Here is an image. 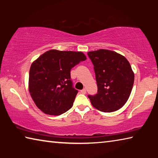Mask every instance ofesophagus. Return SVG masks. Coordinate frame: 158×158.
I'll use <instances>...</instances> for the list:
<instances>
[{
  "instance_id": "esophagus-1",
  "label": "esophagus",
  "mask_w": 158,
  "mask_h": 158,
  "mask_svg": "<svg viewBox=\"0 0 158 158\" xmlns=\"http://www.w3.org/2000/svg\"><path fill=\"white\" fill-rule=\"evenodd\" d=\"M85 93H86V89H84L81 90V93H82V94H85Z\"/></svg>"
}]
</instances>
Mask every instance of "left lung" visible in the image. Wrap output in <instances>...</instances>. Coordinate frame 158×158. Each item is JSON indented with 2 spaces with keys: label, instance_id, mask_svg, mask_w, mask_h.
<instances>
[{
  "label": "left lung",
  "instance_id": "1",
  "mask_svg": "<svg viewBox=\"0 0 158 158\" xmlns=\"http://www.w3.org/2000/svg\"><path fill=\"white\" fill-rule=\"evenodd\" d=\"M94 65L98 93L89 95L92 105L102 112H113L125 105L132 91L135 74L126 58L107 49L88 52Z\"/></svg>",
  "mask_w": 158,
  "mask_h": 158
}]
</instances>
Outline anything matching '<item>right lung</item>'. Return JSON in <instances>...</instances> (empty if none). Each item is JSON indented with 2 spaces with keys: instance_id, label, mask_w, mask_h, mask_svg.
<instances>
[{
  "instance_id": "add662e5",
  "label": "right lung",
  "mask_w": 158,
  "mask_h": 158,
  "mask_svg": "<svg viewBox=\"0 0 158 158\" xmlns=\"http://www.w3.org/2000/svg\"><path fill=\"white\" fill-rule=\"evenodd\" d=\"M85 60L81 52L52 49L33 61L28 90L37 108L46 114L59 116L73 106L78 91L73 88L70 70Z\"/></svg>"
}]
</instances>
